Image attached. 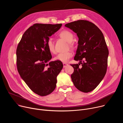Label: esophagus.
<instances>
[{"instance_id": "obj_1", "label": "esophagus", "mask_w": 123, "mask_h": 123, "mask_svg": "<svg viewBox=\"0 0 123 123\" xmlns=\"http://www.w3.org/2000/svg\"><path fill=\"white\" fill-rule=\"evenodd\" d=\"M63 67L64 68L66 67L68 65V64L67 63H63Z\"/></svg>"}]
</instances>
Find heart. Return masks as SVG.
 I'll return each instance as SVG.
<instances>
[{
    "label": "heart",
    "mask_w": 123,
    "mask_h": 123,
    "mask_svg": "<svg viewBox=\"0 0 123 123\" xmlns=\"http://www.w3.org/2000/svg\"><path fill=\"white\" fill-rule=\"evenodd\" d=\"M59 36L63 38V39L66 40L69 44V45L71 47L74 46V43L73 41L74 40V34L72 32H71L68 30H64L61 31L59 33ZM46 46L48 49V50L51 53H55V49L54 42L53 41V39L50 37L48 39L46 42ZM73 56V53L71 52H66L60 53L57 54L54 58L55 60L60 61L62 62H67L69 59Z\"/></svg>",
    "instance_id": "b5f03b06"
}]
</instances>
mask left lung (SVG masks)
<instances>
[{
  "label": "left lung",
  "instance_id": "obj_1",
  "mask_svg": "<svg viewBox=\"0 0 123 123\" xmlns=\"http://www.w3.org/2000/svg\"><path fill=\"white\" fill-rule=\"evenodd\" d=\"M65 26L72 30L79 38L74 60L80 63L71 64L74 86L79 91L88 93L95 89L106 73L109 50L102 31L94 23L80 20ZM81 64L82 68H79Z\"/></svg>",
  "mask_w": 123,
  "mask_h": 123
}]
</instances>
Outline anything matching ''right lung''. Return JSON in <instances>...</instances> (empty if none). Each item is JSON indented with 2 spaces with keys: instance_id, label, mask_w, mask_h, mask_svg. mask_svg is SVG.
I'll return each mask as SVG.
<instances>
[{
  "instance_id": "add662e5",
  "label": "right lung",
  "mask_w": 123,
  "mask_h": 123,
  "mask_svg": "<svg viewBox=\"0 0 123 123\" xmlns=\"http://www.w3.org/2000/svg\"><path fill=\"white\" fill-rule=\"evenodd\" d=\"M62 24H34L26 31L18 44V72L29 88L36 94L47 96L56 86L57 76L63 68L60 61L52 58L46 46L49 37L59 30Z\"/></svg>"
}]
</instances>
